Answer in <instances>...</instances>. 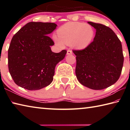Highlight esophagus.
<instances>
[{
	"label": "esophagus",
	"mask_w": 130,
	"mask_h": 130,
	"mask_svg": "<svg viewBox=\"0 0 130 130\" xmlns=\"http://www.w3.org/2000/svg\"><path fill=\"white\" fill-rule=\"evenodd\" d=\"M71 54H72V52L71 50H68L67 51V55H71Z\"/></svg>",
	"instance_id": "1"
}]
</instances>
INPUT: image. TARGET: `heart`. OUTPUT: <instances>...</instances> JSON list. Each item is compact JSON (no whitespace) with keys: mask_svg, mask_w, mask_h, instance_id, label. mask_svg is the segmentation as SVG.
Masks as SVG:
<instances>
[{"mask_svg":"<svg viewBox=\"0 0 130 130\" xmlns=\"http://www.w3.org/2000/svg\"><path fill=\"white\" fill-rule=\"evenodd\" d=\"M57 34L58 37L54 36L53 39L58 46L64 48L65 45H70L74 49L81 50L91 43L94 30L88 24L70 22L59 28Z\"/></svg>","mask_w":130,"mask_h":130,"instance_id":"b5f03b06","label":"heart"}]
</instances>
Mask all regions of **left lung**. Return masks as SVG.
<instances>
[{"label": "left lung", "instance_id": "1", "mask_svg": "<svg viewBox=\"0 0 130 130\" xmlns=\"http://www.w3.org/2000/svg\"><path fill=\"white\" fill-rule=\"evenodd\" d=\"M96 29L93 42L82 50H73L76 56V75L84 86L100 90L118 80L124 57L121 42L113 30L102 24L88 22Z\"/></svg>", "mask_w": 130, "mask_h": 130}]
</instances>
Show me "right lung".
I'll use <instances>...</instances> for the list:
<instances>
[{
    "label": "right lung",
    "instance_id": "obj_1",
    "mask_svg": "<svg viewBox=\"0 0 130 130\" xmlns=\"http://www.w3.org/2000/svg\"><path fill=\"white\" fill-rule=\"evenodd\" d=\"M57 26L54 23L31 22L13 36L8 50V69L18 86L33 91L52 83L56 66L67 52L56 53L50 48L54 42L48 35Z\"/></svg>",
    "mask_w": 130,
    "mask_h": 130
}]
</instances>
